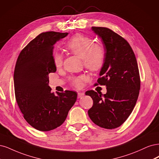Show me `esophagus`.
I'll list each match as a JSON object with an SVG mask.
<instances>
[{
  "mask_svg": "<svg viewBox=\"0 0 159 159\" xmlns=\"http://www.w3.org/2000/svg\"><path fill=\"white\" fill-rule=\"evenodd\" d=\"M84 95V94L83 93H78V98H82V97H83Z\"/></svg>",
  "mask_w": 159,
  "mask_h": 159,
  "instance_id": "34e87169",
  "label": "esophagus"
}]
</instances>
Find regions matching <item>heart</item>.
<instances>
[{
    "mask_svg": "<svg viewBox=\"0 0 159 159\" xmlns=\"http://www.w3.org/2000/svg\"><path fill=\"white\" fill-rule=\"evenodd\" d=\"M66 48L70 52L83 59L86 68L91 71L100 70L103 66L106 52L104 46L99 43H94V39L87 35L78 34L71 38L66 44ZM53 62L56 67H60L63 63V57L59 53L53 55ZM86 79V76L82 75L70 79L72 84L80 87L82 82Z\"/></svg>",
    "mask_w": 159,
    "mask_h": 159,
    "instance_id": "obj_1",
    "label": "heart"
}]
</instances>
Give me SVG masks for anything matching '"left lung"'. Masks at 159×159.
<instances>
[{
  "label": "left lung",
  "mask_w": 159,
  "mask_h": 159,
  "mask_svg": "<svg viewBox=\"0 0 159 159\" xmlns=\"http://www.w3.org/2000/svg\"><path fill=\"white\" fill-rule=\"evenodd\" d=\"M92 30L101 38L106 52L94 86L105 85L107 93L86 92L93 100L88 114L96 125L115 129L126 121L136 104L141 86L139 68L134 51L124 38L107 28L93 26Z\"/></svg>",
  "instance_id": "left-lung-1"
}]
</instances>
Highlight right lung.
Masks as SVG:
<instances>
[{
	"label": "right lung",
	"instance_id": "obj_1",
	"mask_svg": "<svg viewBox=\"0 0 159 159\" xmlns=\"http://www.w3.org/2000/svg\"><path fill=\"white\" fill-rule=\"evenodd\" d=\"M68 33L43 32L20 53L14 73L15 97L24 118L35 129L53 130L63 124L77 98L76 92L55 94L48 85L55 73L53 45Z\"/></svg>",
	"mask_w": 159,
	"mask_h": 159
}]
</instances>
